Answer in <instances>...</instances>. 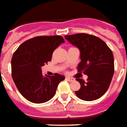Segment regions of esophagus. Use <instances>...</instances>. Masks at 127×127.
Here are the masks:
<instances>
[{"instance_id":"34e87169","label":"esophagus","mask_w":127,"mask_h":127,"mask_svg":"<svg viewBox=\"0 0 127 127\" xmlns=\"http://www.w3.org/2000/svg\"><path fill=\"white\" fill-rule=\"evenodd\" d=\"M65 80H68V81H69V82H72L74 80L73 78H72V77H65Z\"/></svg>"}]
</instances>
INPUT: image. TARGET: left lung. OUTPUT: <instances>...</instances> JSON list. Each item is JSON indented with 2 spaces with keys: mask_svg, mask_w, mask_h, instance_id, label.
<instances>
[{
  "mask_svg": "<svg viewBox=\"0 0 127 127\" xmlns=\"http://www.w3.org/2000/svg\"><path fill=\"white\" fill-rule=\"evenodd\" d=\"M65 38L80 51L78 72L88 75L87 82L76 78L80 89L75 93L84 101L96 100L106 92L113 78L115 66L112 51L105 42L93 35L77 33Z\"/></svg>",
  "mask_w": 127,
  "mask_h": 127,
  "instance_id": "1",
  "label": "left lung"
}]
</instances>
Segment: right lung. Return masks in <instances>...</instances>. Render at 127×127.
I'll return each mask as SVG.
<instances>
[{"mask_svg":"<svg viewBox=\"0 0 127 127\" xmlns=\"http://www.w3.org/2000/svg\"><path fill=\"white\" fill-rule=\"evenodd\" d=\"M63 42L64 39L60 35L37 36L23 42L13 54L12 77L19 92L30 102L42 103L50 100L59 83L65 79L58 73L43 77L41 70Z\"/></svg>","mask_w":127,"mask_h":127,"instance_id":"obj_1","label":"right lung"}]
</instances>
